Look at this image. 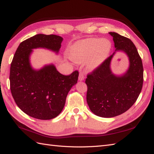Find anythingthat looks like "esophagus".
<instances>
[{
    "label": "esophagus",
    "instance_id": "34e87169",
    "mask_svg": "<svg viewBox=\"0 0 154 154\" xmlns=\"http://www.w3.org/2000/svg\"><path fill=\"white\" fill-rule=\"evenodd\" d=\"M85 76H84V74L82 73V72H80L79 75V81H83L84 79Z\"/></svg>",
    "mask_w": 154,
    "mask_h": 154
}]
</instances>
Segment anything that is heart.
Wrapping results in <instances>:
<instances>
[{
	"label": "heart",
	"mask_w": 154,
	"mask_h": 154,
	"mask_svg": "<svg viewBox=\"0 0 154 154\" xmlns=\"http://www.w3.org/2000/svg\"><path fill=\"white\" fill-rule=\"evenodd\" d=\"M112 44L107 39L90 38L78 41L71 45L69 55L77 63H82L87 59V66L94 69L102 64L109 55Z\"/></svg>",
	"instance_id": "obj_1"
}]
</instances>
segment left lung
I'll list each match as a JSON object with an SVG mask.
<instances>
[{"instance_id": "obj_1", "label": "left lung", "mask_w": 154, "mask_h": 154, "mask_svg": "<svg viewBox=\"0 0 154 154\" xmlns=\"http://www.w3.org/2000/svg\"><path fill=\"white\" fill-rule=\"evenodd\" d=\"M113 37L115 51L99 67L87 74V102L97 116L111 118L125 112L135 103L141 92L143 81L142 59L133 42L116 32ZM116 51H123L129 57L130 67L122 76L114 75L109 64Z\"/></svg>"}]
</instances>
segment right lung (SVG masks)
<instances>
[{"label": "right lung", "mask_w": 154, "mask_h": 154, "mask_svg": "<svg viewBox=\"0 0 154 154\" xmlns=\"http://www.w3.org/2000/svg\"><path fill=\"white\" fill-rule=\"evenodd\" d=\"M62 41L57 35H35L21 42L12 59L10 69L12 97L23 112L35 119L50 120L58 116L69 91L77 83L78 71L64 75L54 65L38 71L30 65L32 49L44 48L58 52Z\"/></svg>", "instance_id": "add662e5"}]
</instances>
